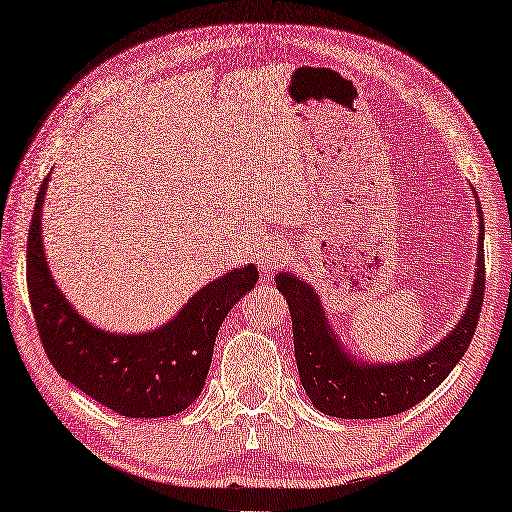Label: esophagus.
Masks as SVG:
<instances>
[{
	"mask_svg": "<svg viewBox=\"0 0 512 512\" xmlns=\"http://www.w3.org/2000/svg\"><path fill=\"white\" fill-rule=\"evenodd\" d=\"M289 249L285 245H267L263 252L258 254V267L263 274H274L278 267H283Z\"/></svg>",
	"mask_w": 512,
	"mask_h": 512,
	"instance_id": "esophagus-1",
	"label": "esophagus"
}]
</instances>
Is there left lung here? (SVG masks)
I'll return each instance as SVG.
<instances>
[{"mask_svg": "<svg viewBox=\"0 0 512 512\" xmlns=\"http://www.w3.org/2000/svg\"><path fill=\"white\" fill-rule=\"evenodd\" d=\"M477 198V194H475ZM479 243L475 285L459 323L423 354L406 361L370 363L347 352L327 321L321 296L292 272L276 274L292 314L298 376L312 406L336 419H381L406 412L437 390L468 350L484 303V214L477 200Z\"/></svg>", "mask_w": 512, "mask_h": 512, "instance_id": "left-lung-1", "label": "left lung"}]
</instances>
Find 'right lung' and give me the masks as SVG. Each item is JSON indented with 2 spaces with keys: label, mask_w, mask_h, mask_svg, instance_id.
<instances>
[{
  "label": "right lung",
  "mask_w": 512,
  "mask_h": 512,
  "mask_svg": "<svg viewBox=\"0 0 512 512\" xmlns=\"http://www.w3.org/2000/svg\"><path fill=\"white\" fill-rule=\"evenodd\" d=\"M46 176L28 227L26 283L46 356L57 374L122 417L156 419L187 410L205 385L216 334L240 296L258 281L249 263L189 298L156 330L118 334L100 330L69 303L48 267L42 240Z\"/></svg>",
  "instance_id": "right-lung-1"
}]
</instances>
